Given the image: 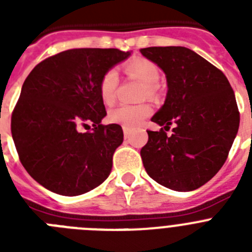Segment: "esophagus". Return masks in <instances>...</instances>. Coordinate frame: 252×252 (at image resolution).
Listing matches in <instances>:
<instances>
[{"label": "esophagus", "mask_w": 252, "mask_h": 252, "mask_svg": "<svg viewBox=\"0 0 252 252\" xmlns=\"http://www.w3.org/2000/svg\"><path fill=\"white\" fill-rule=\"evenodd\" d=\"M124 136L125 139H128V136H130V130L126 127H124Z\"/></svg>", "instance_id": "34e87169"}]
</instances>
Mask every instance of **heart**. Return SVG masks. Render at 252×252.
<instances>
[{
    "mask_svg": "<svg viewBox=\"0 0 252 252\" xmlns=\"http://www.w3.org/2000/svg\"><path fill=\"white\" fill-rule=\"evenodd\" d=\"M126 70L130 75L137 78L145 86L146 94L153 95L155 87L159 83V69L153 62L144 58H136L130 60L126 64ZM119 84V73L116 69H110L104 73L99 82V93L104 103L111 104L115 101L116 88ZM151 113V107L149 104H139V106H122L116 107L110 111L108 119L113 124L121 125L122 127L135 128L139 127L142 122L148 119Z\"/></svg>",
    "mask_w": 252,
    "mask_h": 252,
    "instance_id": "obj_1",
    "label": "heart"
}]
</instances>
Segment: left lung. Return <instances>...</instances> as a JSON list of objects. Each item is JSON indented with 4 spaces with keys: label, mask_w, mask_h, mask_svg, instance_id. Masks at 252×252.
Instances as JSON below:
<instances>
[{
    "label": "left lung",
    "mask_w": 252,
    "mask_h": 252,
    "mask_svg": "<svg viewBox=\"0 0 252 252\" xmlns=\"http://www.w3.org/2000/svg\"><path fill=\"white\" fill-rule=\"evenodd\" d=\"M166 78L164 104L151 121L171 136L148 131L142 164L157 183L190 192L212 179L224 164L240 126L235 93L226 75L184 46H153L140 50Z\"/></svg>",
    "instance_id": "1"
}]
</instances>
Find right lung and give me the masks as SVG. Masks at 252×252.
Masks as SVG:
<instances>
[{
	"label": "right lung",
	"instance_id": "right-lung-1",
	"mask_svg": "<svg viewBox=\"0 0 252 252\" xmlns=\"http://www.w3.org/2000/svg\"><path fill=\"white\" fill-rule=\"evenodd\" d=\"M119 49H70L37 64L21 88L11 132L29 174L60 195L90 192L108 178L124 141L120 125L104 126L99 82L127 59ZM88 122L91 133L77 127Z\"/></svg>",
	"mask_w": 252,
	"mask_h": 252
}]
</instances>
